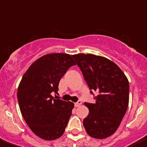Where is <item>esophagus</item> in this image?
Wrapping results in <instances>:
<instances>
[{
	"label": "esophagus",
	"instance_id": "34e87169",
	"mask_svg": "<svg viewBox=\"0 0 147 147\" xmlns=\"http://www.w3.org/2000/svg\"><path fill=\"white\" fill-rule=\"evenodd\" d=\"M81 104H82V102L80 100H79L78 102H76V103H74V106L75 107H79V106H81Z\"/></svg>",
	"mask_w": 147,
	"mask_h": 147
}]
</instances>
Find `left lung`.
<instances>
[{"label": "left lung", "instance_id": "obj_1", "mask_svg": "<svg viewBox=\"0 0 147 147\" xmlns=\"http://www.w3.org/2000/svg\"><path fill=\"white\" fill-rule=\"evenodd\" d=\"M73 57L89 88L98 93L94 103L85 102L89 114L83 120L84 127L89 136L106 138L116 131L127 110V77L114 61L103 56L78 53Z\"/></svg>", "mask_w": 147, "mask_h": 147}]
</instances>
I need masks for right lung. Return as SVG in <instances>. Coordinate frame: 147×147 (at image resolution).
<instances>
[{
  "label": "right lung",
  "mask_w": 147,
  "mask_h": 147,
  "mask_svg": "<svg viewBox=\"0 0 147 147\" xmlns=\"http://www.w3.org/2000/svg\"><path fill=\"white\" fill-rule=\"evenodd\" d=\"M76 63L67 53L41 56L29 67L18 88L21 115L32 131L46 140L63 135L74 104L54 98L59 83L67 69Z\"/></svg>",
  "instance_id": "add662e5"
}]
</instances>
